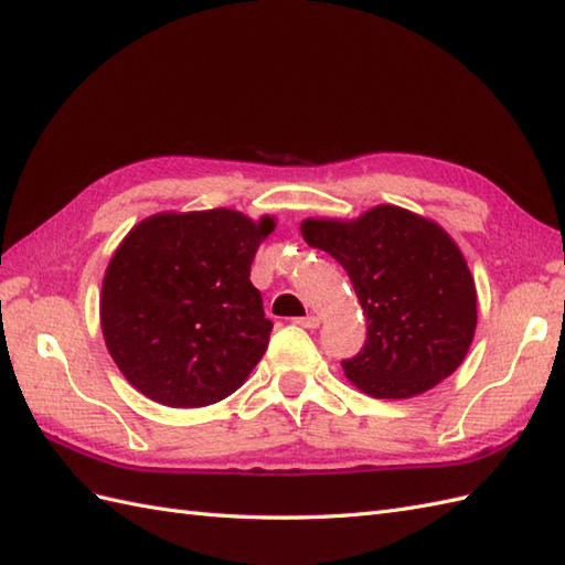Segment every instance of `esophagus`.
I'll return each instance as SVG.
<instances>
[{"label": "esophagus", "mask_w": 565, "mask_h": 565, "mask_svg": "<svg viewBox=\"0 0 565 565\" xmlns=\"http://www.w3.org/2000/svg\"><path fill=\"white\" fill-rule=\"evenodd\" d=\"M296 324L306 327V330H318V327H320V318H318V315H306V318H298Z\"/></svg>", "instance_id": "esophagus-1"}]
</instances>
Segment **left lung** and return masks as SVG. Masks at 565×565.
Returning <instances> with one entry per match:
<instances>
[{
  "label": "left lung",
  "mask_w": 565,
  "mask_h": 565,
  "mask_svg": "<svg viewBox=\"0 0 565 565\" xmlns=\"http://www.w3.org/2000/svg\"><path fill=\"white\" fill-rule=\"evenodd\" d=\"M308 245L342 265L369 334L344 375L375 399H412L450 377L477 330V286L450 233L395 204L356 218H306Z\"/></svg>",
  "instance_id": "obj_1"
}]
</instances>
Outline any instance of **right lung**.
Listing matches in <instances>:
<instances>
[{"mask_svg": "<svg viewBox=\"0 0 565 565\" xmlns=\"http://www.w3.org/2000/svg\"><path fill=\"white\" fill-rule=\"evenodd\" d=\"M277 218L235 209L161 212L113 253L100 330L117 369L143 397L175 409L226 399L265 356L271 320L250 265Z\"/></svg>", "mask_w": 565, "mask_h": 565, "instance_id": "obj_1", "label": "right lung"}]
</instances>
